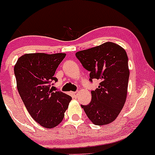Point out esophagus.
I'll return each mask as SVG.
<instances>
[{"label":"esophagus","instance_id":"34e87169","mask_svg":"<svg viewBox=\"0 0 155 155\" xmlns=\"http://www.w3.org/2000/svg\"><path fill=\"white\" fill-rule=\"evenodd\" d=\"M79 94H80V92H79V91H76V92H73V95L76 97H77L78 95H79Z\"/></svg>","mask_w":155,"mask_h":155}]
</instances>
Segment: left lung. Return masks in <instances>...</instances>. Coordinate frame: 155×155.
<instances>
[{
  "mask_svg": "<svg viewBox=\"0 0 155 155\" xmlns=\"http://www.w3.org/2000/svg\"><path fill=\"white\" fill-rule=\"evenodd\" d=\"M76 56L90 72V81L100 79L99 86L91 91V101L81 105L87 118L96 125H105L115 120L125 104L130 71L125 50L116 43L82 50Z\"/></svg>",
  "mask_w": 155,
  "mask_h": 155,
  "instance_id": "1",
  "label": "left lung"
}]
</instances>
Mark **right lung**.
I'll return each mask as SVG.
<instances>
[{"label": "right lung", "instance_id": "obj_1", "mask_svg": "<svg viewBox=\"0 0 155 155\" xmlns=\"http://www.w3.org/2000/svg\"><path fill=\"white\" fill-rule=\"evenodd\" d=\"M65 53L23 54L14 67L17 89L28 112L43 127L52 128L64 117L71 97L60 91H53L52 82L56 69Z\"/></svg>", "mask_w": 155, "mask_h": 155}]
</instances>
